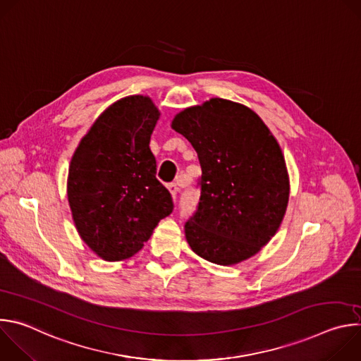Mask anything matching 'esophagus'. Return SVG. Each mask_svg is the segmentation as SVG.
I'll return each instance as SVG.
<instances>
[{"label":"esophagus","instance_id":"obj_1","mask_svg":"<svg viewBox=\"0 0 361 361\" xmlns=\"http://www.w3.org/2000/svg\"><path fill=\"white\" fill-rule=\"evenodd\" d=\"M169 191H170V194H171V197H173V201L176 202V200H177V192H178V187H177L176 184H170V185H169Z\"/></svg>","mask_w":361,"mask_h":361}]
</instances>
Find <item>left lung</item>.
Masks as SVG:
<instances>
[{
    "label": "left lung",
    "mask_w": 361,
    "mask_h": 361,
    "mask_svg": "<svg viewBox=\"0 0 361 361\" xmlns=\"http://www.w3.org/2000/svg\"><path fill=\"white\" fill-rule=\"evenodd\" d=\"M171 128L191 142L202 171L198 209L184 227L188 245L219 266L251 259L276 235L288 205L277 138L251 109L219 97L176 114Z\"/></svg>",
    "instance_id": "8db88e82"
}]
</instances>
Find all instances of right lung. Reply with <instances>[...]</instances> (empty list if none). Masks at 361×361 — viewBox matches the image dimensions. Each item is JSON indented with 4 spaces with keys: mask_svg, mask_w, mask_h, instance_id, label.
<instances>
[{
    "mask_svg": "<svg viewBox=\"0 0 361 361\" xmlns=\"http://www.w3.org/2000/svg\"><path fill=\"white\" fill-rule=\"evenodd\" d=\"M160 116L148 95L120 98L97 117L73 154L71 216L82 241L106 262L130 259L173 212L149 149Z\"/></svg>",
    "mask_w": 361,
    "mask_h": 361,
    "instance_id": "obj_1",
    "label": "right lung"
}]
</instances>
